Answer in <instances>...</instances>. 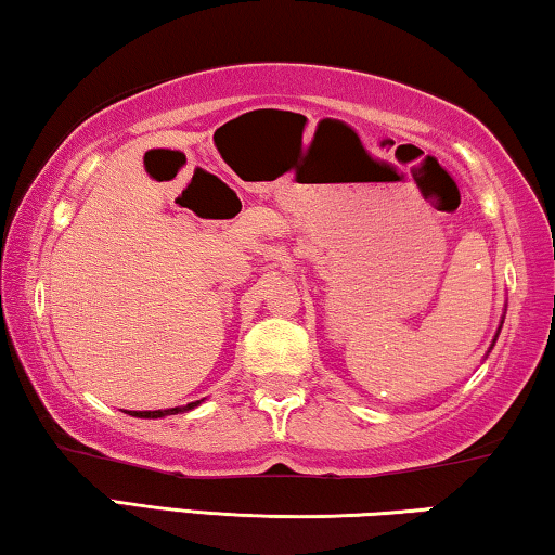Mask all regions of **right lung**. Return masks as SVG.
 <instances>
[{
	"label": "right lung",
	"mask_w": 555,
	"mask_h": 555,
	"mask_svg": "<svg viewBox=\"0 0 555 555\" xmlns=\"http://www.w3.org/2000/svg\"><path fill=\"white\" fill-rule=\"evenodd\" d=\"M198 403V401H196ZM196 403H186L184 409H164V411H131V416H139V418H162V416H171V413H179V411H189L194 409Z\"/></svg>",
	"instance_id": "add662e5"
}]
</instances>
